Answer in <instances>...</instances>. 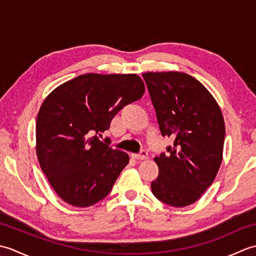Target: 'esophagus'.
Masks as SVG:
<instances>
[{"mask_svg": "<svg viewBox=\"0 0 256 256\" xmlns=\"http://www.w3.org/2000/svg\"><path fill=\"white\" fill-rule=\"evenodd\" d=\"M132 157L135 160H146L148 158V152L143 150H140V154H132Z\"/></svg>", "mask_w": 256, "mask_h": 256, "instance_id": "1", "label": "esophagus"}]
</instances>
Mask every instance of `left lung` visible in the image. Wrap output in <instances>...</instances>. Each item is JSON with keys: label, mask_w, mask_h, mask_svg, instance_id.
Returning a JSON list of instances; mask_svg holds the SVG:
<instances>
[{"label": "left lung", "mask_w": 256, "mask_h": 256, "mask_svg": "<svg viewBox=\"0 0 256 256\" xmlns=\"http://www.w3.org/2000/svg\"><path fill=\"white\" fill-rule=\"evenodd\" d=\"M162 136L174 140L156 156L158 177L152 192L168 206L182 208L200 199L222 162L226 136L221 108L208 89L184 72H145Z\"/></svg>", "instance_id": "8db88e82"}]
</instances>
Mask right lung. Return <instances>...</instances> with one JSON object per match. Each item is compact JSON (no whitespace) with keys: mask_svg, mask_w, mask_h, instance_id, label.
<instances>
[{"mask_svg":"<svg viewBox=\"0 0 256 256\" xmlns=\"http://www.w3.org/2000/svg\"><path fill=\"white\" fill-rule=\"evenodd\" d=\"M144 92L135 74H86L47 96L37 116L36 154L64 202L86 208L111 192L130 157L96 134L108 130L116 114Z\"/></svg>","mask_w":256,"mask_h":256,"instance_id":"1","label":"right lung"}]
</instances>
